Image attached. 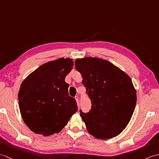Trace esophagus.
<instances>
[{
    "label": "esophagus",
    "mask_w": 159,
    "mask_h": 159,
    "mask_svg": "<svg viewBox=\"0 0 159 159\" xmlns=\"http://www.w3.org/2000/svg\"><path fill=\"white\" fill-rule=\"evenodd\" d=\"M74 98H75V100H76V102H77V105L79 106V97L78 96H76L75 97H74Z\"/></svg>",
    "instance_id": "1"
}]
</instances>
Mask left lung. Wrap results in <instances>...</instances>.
Listing matches in <instances>:
<instances>
[{"mask_svg": "<svg viewBox=\"0 0 159 159\" xmlns=\"http://www.w3.org/2000/svg\"><path fill=\"white\" fill-rule=\"evenodd\" d=\"M74 65L92 104L88 113H80L88 133L100 139L117 136L129 123L136 105L137 92L130 76L96 57L77 59Z\"/></svg>", "mask_w": 159, "mask_h": 159, "instance_id": "8db88e82", "label": "left lung"}]
</instances>
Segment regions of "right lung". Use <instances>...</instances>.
<instances>
[{
    "mask_svg": "<svg viewBox=\"0 0 159 159\" xmlns=\"http://www.w3.org/2000/svg\"><path fill=\"white\" fill-rule=\"evenodd\" d=\"M73 61L60 58L43 63L25 78L18 93L20 114L33 133L43 136L58 133L75 113L76 100L68 94L65 78Z\"/></svg>",
    "mask_w": 159,
    "mask_h": 159,
    "instance_id": "add662e5",
    "label": "right lung"
}]
</instances>
